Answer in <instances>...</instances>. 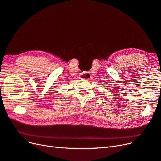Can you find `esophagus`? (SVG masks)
Returning <instances> with one entry per match:
<instances>
[{"instance_id": "esophagus-1", "label": "esophagus", "mask_w": 161, "mask_h": 161, "mask_svg": "<svg viewBox=\"0 0 161 161\" xmlns=\"http://www.w3.org/2000/svg\"><path fill=\"white\" fill-rule=\"evenodd\" d=\"M80 79H82L89 80V79H91V74H90V73H89V72H82V74L80 75Z\"/></svg>"}]
</instances>
